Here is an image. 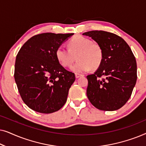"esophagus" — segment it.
Listing matches in <instances>:
<instances>
[{"instance_id":"obj_1","label":"esophagus","mask_w":146,"mask_h":146,"mask_svg":"<svg viewBox=\"0 0 146 146\" xmlns=\"http://www.w3.org/2000/svg\"><path fill=\"white\" fill-rule=\"evenodd\" d=\"M75 76H76V78H78L82 76V74H78V73H76Z\"/></svg>"}]
</instances>
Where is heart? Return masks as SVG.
I'll return each mask as SVG.
<instances>
[{"label":"heart","instance_id":"1","mask_svg":"<svg viewBox=\"0 0 146 146\" xmlns=\"http://www.w3.org/2000/svg\"><path fill=\"white\" fill-rule=\"evenodd\" d=\"M77 55L78 62L70 67L72 71L83 73L92 68H97L103 59V51L100 46L82 36H76L68 42V49L62 46L56 50V57L64 67L70 66Z\"/></svg>","mask_w":146,"mask_h":146}]
</instances>
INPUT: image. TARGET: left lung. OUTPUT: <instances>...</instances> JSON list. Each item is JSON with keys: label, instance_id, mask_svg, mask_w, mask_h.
Wrapping results in <instances>:
<instances>
[{"label": "left lung", "instance_id": "1", "mask_svg": "<svg viewBox=\"0 0 146 146\" xmlns=\"http://www.w3.org/2000/svg\"><path fill=\"white\" fill-rule=\"evenodd\" d=\"M100 46L103 59L94 74L87 76L86 94L96 108L117 110L130 98L137 80V64L128 44L120 36L102 31L82 34Z\"/></svg>", "mask_w": 146, "mask_h": 146}]
</instances>
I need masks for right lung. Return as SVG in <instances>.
<instances>
[{"label": "right lung", "mask_w": 146, "mask_h": 146, "mask_svg": "<svg viewBox=\"0 0 146 146\" xmlns=\"http://www.w3.org/2000/svg\"><path fill=\"white\" fill-rule=\"evenodd\" d=\"M74 33L34 36L16 58L15 79L24 102L37 112L59 110L67 100L75 74L60 64L56 50Z\"/></svg>", "instance_id": "right-lung-1"}]
</instances>
